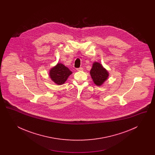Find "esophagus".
Returning a JSON list of instances; mask_svg holds the SVG:
<instances>
[{
	"mask_svg": "<svg viewBox=\"0 0 155 155\" xmlns=\"http://www.w3.org/2000/svg\"><path fill=\"white\" fill-rule=\"evenodd\" d=\"M82 70H83V68L82 67H80V68H77V71H82Z\"/></svg>",
	"mask_w": 155,
	"mask_h": 155,
	"instance_id": "obj_1",
	"label": "esophagus"
}]
</instances>
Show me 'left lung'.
Masks as SVG:
<instances>
[{
	"instance_id": "obj_1",
	"label": "left lung",
	"mask_w": 155,
	"mask_h": 155,
	"mask_svg": "<svg viewBox=\"0 0 155 155\" xmlns=\"http://www.w3.org/2000/svg\"><path fill=\"white\" fill-rule=\"evenodd\" d=\"M90 74L94 82L97 86L102 85L109 77L108 71L101 63L97 62L93 63L92 67L90 71Z\"/></svg>"
}]
</instances>
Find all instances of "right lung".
I'll return each mask as SVG.
<instances>
[{
	"instance_id": "obj_1",
	"label": "right lung",
	"mask_w": 155,
	"mask_h": 155,
	"mask_svg": "<svg viewBox=\"0 0 155 155\" xmlns=\"http://www.w3.org/2000/svg\"><path fill=\"white\" fill-rule=\"evenodd\" d=\"M72 74L68 67L61 63H58L52 67L49 71V77L52 81L58 85H62L66 81L68 77Z\"/></svg>"
}]
</instances>
